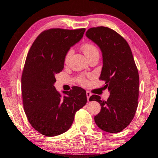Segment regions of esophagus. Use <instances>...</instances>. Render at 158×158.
Wrapping results in <instances>:
<instances>
[{"label":"esophagus","instance_id":"1","mask_svg":"<svg viewBox=\"0 0 158 158\" xmlns=\"http://www.w3.org/2000/svg\"><path fill=\"white\" fill-rule=\"evenodd\" d=\"M86 94H87V101H89V97L91 96V95H92V94H91V92H89V91H87L86 92Z\"/></svg>","mask_w":158,"mask_h":158}]
</instances>
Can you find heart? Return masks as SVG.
<instances>
[{
    "instance_id": "b5f03b06",
    "label": "heart",
    "mask_w": 158,
    "mask_h": 158,
    "mask_svg": "<svg viewBox=\"0 0 158 158\" xmlns=\"http://www.w3.org/2000/svg\"><path fill=\"white\" fill-rule=\"evenodd\" d=\"M81 49L83 51L85 55H86V57L88 58V60L90 59L91 57H92L95 55H99V51L97 47H96L94 44L91 43V42H85L82 44ZM73 53V50L72 48H70L69 51L66 52V53L64 56V62L65 64H68L69 62V60L71 57V55ZM77 82L80 85H82V86H87L89 84L87 80L83 76H81L77 79Z\"/></svg>"
}]
</instances>
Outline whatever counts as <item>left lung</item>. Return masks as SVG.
I'll list each match as a JSON object with an SVG mask.
<instances>
[{
  "label": "left lung",
  "mask_w": 158,
  "mask_h": 158,
  "mask_svg": "<svg viewBox=\"0 0 158 158\" xmlns=\"http://www.w3.org/2000/svg\"><path fill=\"white\" fill-rule=\"evenodd\" d=\"M86 36L100 47L103 66L99 80L110 92L107 101L98 95L90 96L101 106L94 117L103 131L116 133L122 131L135 117L139 97V73L128 42L122 36L107 27H91Z\"/></svg>",
  "instance_id": "8db88e82"
}]
</instances>
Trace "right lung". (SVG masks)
Instances as JSON below:
<instances>
[{
    "label": "right lung",
    "instance_id": "obj_1",
    "mask_svg": "<svg viewBox=\"0 0 158 158\" xmlns=\"http://www.w3.org/2000/svg\"><path fill=\"white\" fill-rule=\"evenodd\" d=\"M85 28H51L41 32L27 55L21 76L23 106L27 120L40 133L54 137L67 131L76 112L87 103L86 91L73 87L62 97L54 87L55 75L64 69L71 46L78 42Z\"/></svg>",
    "mask_w": 158,
    "mask_h": 158
}]
</instances>
